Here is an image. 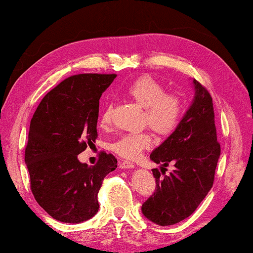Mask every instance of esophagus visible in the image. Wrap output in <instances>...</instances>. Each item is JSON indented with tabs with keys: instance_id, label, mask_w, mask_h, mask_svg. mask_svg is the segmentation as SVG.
Instances as JSON below:
<instances>
[{
	"instance_id": "34e87169",
	"label": "esophagus",
	"mask_w": 253,
	"mask_h": 253,
	"mask_svg": "<svg viewBox=\"0 0 253 253\" xmlns=\"http://www.w3.org/2000/svg\"><path fill=\"white\" fill-rule=\"evenodd\" d=\"M120 167L121 168H124V169H130V168H133L134 167V165L132 164V162H130V161H122L120 164Z\"/></svg>"
}]
</instances>
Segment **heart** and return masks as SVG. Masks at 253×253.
I'll use <instances>...</instances> for the list:
<instances>
[{
	"label": "heart",
	"mask_w": 253,
	"mask_h": 253,
	"mask_svg": "<svg viewBox=\"0 0 253 253\" xmlns=\"http://www.w3.org/2000/svg\"><path fill=\"white\" fill-rule=\"evenodd\" d=\"M126 94L144 108L143 124L150 126L154 132L169 134L178 126L184 108L183 99L176 93H166L165 86L155 79L148 76L137 78L127 86ZM112 114V105H107L100 115V126H108ZM151 141L150 132L141 131L122 134L109 144V148L121 157L134 159L150 146Z\"/></svg>",
	"instance_id": "1"
}]
</instances>
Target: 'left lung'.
I'll return each instance as SVG.
<instances>
[{"mask_svg":"<svg viewBox=\"0 0 253 253\" xmlns=\"http://www.w3.org/2000/svg\"><path fill=\"white\" fill-rule=\"evenodd\" d=\"M195 98L174 132L152 152L155 164L175 169L164 177L152 169L157 181L155 192L141 206L144 216L159 226H170L195 212L213 186L221 148L216 139L212 96L193 79Z\"/></svg>","mask_w":253,"mask_h":253,"instance_id":"1","label":"left lung"}]
</instances>
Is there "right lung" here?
Instances as JSON below:
<instances>
[{"label": "right lung", "instance_id": "1", "mask_svg": "<svg viewBox=\"0 0 253 253\" xmlns=\"http://www.w3.org/2000/svg\"><path fill=\"white\" fill-rule=\"evenodd\" d=\"M116 75L71 76L48 92L31 120L25 164L37 203L55 220L81 223L98 213L103 178L117 168L101 152L94 166L78 154L98 137L99 100Z\"/></svg>", "mask_w": 253, "mask_h": 253}]
</instances>
